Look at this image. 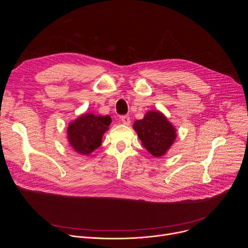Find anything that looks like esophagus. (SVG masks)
Returning <instances> with one entry per match:
<instances>
[{
	"label": "esophagus",
	"mask_w": 248,
	"mask_h": 248,
	"mask_svg": "<svg viewBox=\"0 0 248 248\" xmlns=\"http://www.w3.org/2000/svg\"><path fill=\"white\" fill-rule=\"evenodd\" d=\"M121 121H122V123H123L124 124H126V125H128V124H130V118H129L128 116H123V117H121Z\"/></svg>",
	"instance_id": "1"
}]
</instances>
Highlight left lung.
<instances>
[{
    "mask_svg": "<svg viewBox=\"0 0 248 248\" xmlns=\"http://www.w3.org/2000/svg\"><path fill=\"white\" fill-rule=\"evenodd\" d=\"M139 139L154 157L164 156L174 142L176 130L159 111H148L142 120L133 124Z\"/></svg>",
    "mask_w": 248,
    "mask_h": 248,
    "instance_id": "obj_1",
    "label": "left lung"
}]
</instances>
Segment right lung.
Masks as SVG:
<instances>
[{"label": "right lung", "mask_w": 248, "mask_h": 248, "mask_svg": "<svg viewBox=\"0 0 248 248\" xmlns=\"http://www.w3.org/2000/svg\"><path fill=\"white\" fill-rule=\"evenodd\" d=\"M112 122L110 116L84 114L67 126L69 145L80 155H89L101 146L103 134L109 129Z\"/></svg>", "instance_id": "obj_1"}]
</instances>
